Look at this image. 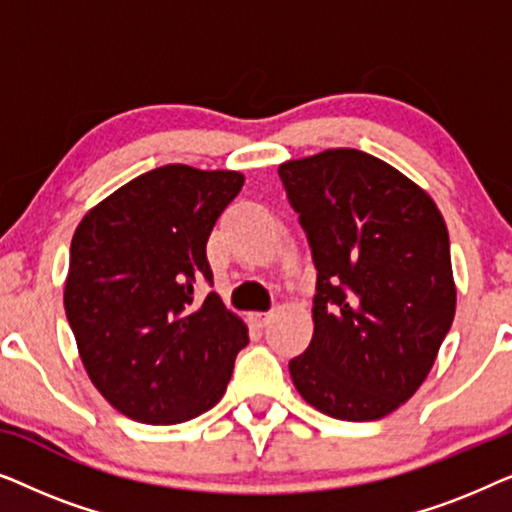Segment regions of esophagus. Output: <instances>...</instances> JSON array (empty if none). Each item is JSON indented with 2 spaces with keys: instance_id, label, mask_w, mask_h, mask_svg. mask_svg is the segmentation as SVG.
Segmentation results:
<instances>
[{
  "instance_id": "1",
  "label": "esophagus",
  "mask_w": 512,
  "mask_h": 512,
  "mask_svg": "<svg viewBox=\"0 0 512 512\" xmlns=\"http://www.w3.org/2000/svg\"><path fill=\"white\" fill-rule=\"evenodd\" d=\"M249 321H251V326L263 328V326H268L270 314H268V312H251V314H249Z\"/></svg>"
}]
</instances>
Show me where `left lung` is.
Segmentation results:
<instances>
[{
    "instance_id": "8db88e82",
    "label": "left lung",
    "mask_w": 512,
    "mask_h": 512,
    "mask_svg": "<svg viewBox=\"0 0 512 512\" xmlns=\"http://www.w3.org/2000/svg\"><path fill=\"white\" fill-rule=\"evenodd\" d=\"M317 268L314 335L289 361L314 408L373 422L429 375L454 319L450 237L422 188L370 153L328 149L279 165Z\"/></svg>"
}]
</instances>
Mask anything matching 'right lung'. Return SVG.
<instances>
[{"instance_id": "right-lung-1", "label": "right lung", "mask_w": 512, "mask_h": 512, "mask_svg": "<svg viewBox=\"0 0 512 512\" xmlns=\"http://www.w3.org/2000/svg\"><path fill=\"white\" fill-rule=\"evenodd\" d=\"M230 170L163 165L90 209L69 249L65 312L88 377L125 417L181 424L226 394L247 326L214 291L207 240L240 193Z\"/></svg>"}]
</instances>
